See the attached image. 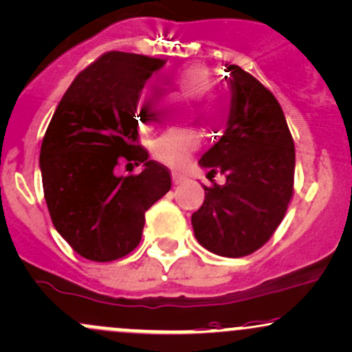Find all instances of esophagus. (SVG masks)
Returning <instances> with one entry per match:
<instances>
[{"label": "esophagus", "mask_w": 352, "mask_h": 352, "mask_svg": "<svg viewBox=\"0 0 352 352\" xmlns=\"http://www.w3.org/2000/svg\"><path fill=\"white\" fill-rule=\"evenodd\" d=\"M185 179H187V177H185L184 173H180V172H172V180H173V184H175V185L182 184Z\"/></svg>", "instance_id": "1"}]
</instances>
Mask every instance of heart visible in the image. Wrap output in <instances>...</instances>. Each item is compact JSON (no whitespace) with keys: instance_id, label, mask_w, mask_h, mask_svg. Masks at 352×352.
<instances>
[{"instance_id":"obj_1","label":"heart","mask_w":352,"mask_h":352,"mask_svg":"<svg viewBox=\"0 0 352 352\" xmlns=\"http://www.w3.org/2000/svg\"><path fill=\"white\" fill-rule=\"evenodd\" d=\"M172 82L175 83L179 90H182L184 95L197 100L200 113H204L208 118L219 117L220 103L214 96L208 95L212 90V75L204 65H184L172 73ZM150 110H152V96L145 94L140 102V108H138V115L142 120L148 118ZM199 144L200 135L195 130H170V132H165L162 137L157 138L153 150L160 160L167 162L173 167H179L184 164L188 153L194 152L199 146Z\"/></svg>"}]
</instances>
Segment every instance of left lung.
Listing matches in <instances>:
<instances>
[{
    "instance_id": "8db88e82",
    "label": "left lung",
    "mask_w": 352,
    "mask_h": 352,
    "mask_svg": "<svg viewBox=\"0 0 352 352\" xmlns=\"http://www.w3.org/2000/svg\"><path fill=\"white\" fill-rule=\"evenodd\" d=\"M230 87L227 129L200 157L226 184L206 187L192 214L199 244L223 257H244L269 241L294 194L296 150L284 111L267 88L237 65H226Z\"/></svg>"
}]
</instances>
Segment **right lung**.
<instances>
[{"label": "right lung", "mask_w": 352, "mask_h": 352, "mask_svg": "<svg viewBox=\"0 0 352 352\" xmlns=\"http://www.w3.org/2000/svg\"><path fill=\"white\" fill-rule=\"evenodd\" d=\"M164 60L108 52L83 69L58 103L46 129L40 170L58 234L80 256L110 262L142 239L145 212L172 187L167 167L138 145L135 118L146 80ZM120 157L144 164L118 177Z\"/></svg>", "instance_id": "right-lung-1"}]
</instances>
